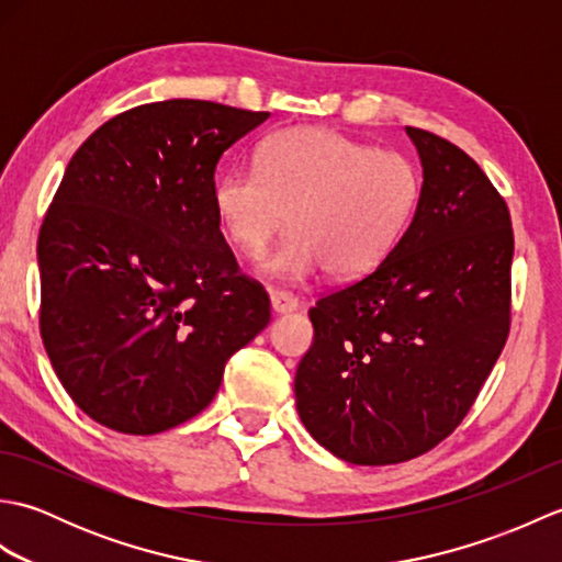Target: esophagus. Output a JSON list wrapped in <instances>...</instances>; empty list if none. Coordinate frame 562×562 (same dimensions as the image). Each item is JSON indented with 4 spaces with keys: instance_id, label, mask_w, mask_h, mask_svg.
Here are the masks:
<instances>
[{
    "instance_id": "1",
    "label": "esophagus",
    "mask_w": 562,
    "mask_h": 562,
    "mask_svg": "<svg viewBox=\"0 0 562 562\" xmlns=\"http://www.w3.org/2000/svg\"><path fill=\"white\" fill-rule=\"evenodd\" d=\"M270 308L274 314H292L300 308V300H296L292 292L270 290Z\"/></svg>"
}]
</instances>
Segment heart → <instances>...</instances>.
I'll list each match as a JSON object with an SVG mask.
<instances>
[{"label": "heart", "mask_w": 562, "mask_h": 562, "mask_svg": "<svg viewBox=\"0 0 562 562\" xmlns=\"http://www.w3.org/2000/svg\"><path fill=\"white\" fill-rule=\"evenodd\" d=\"M423 193L415 164L326 127H288L258 149V169L217 176L212 207L236 250L258 256L284 224L292 232L260 272L304 280L318 270L362 278L408 229Z\"/></svg>", "instance_id": "heart-1"}]
</instances>
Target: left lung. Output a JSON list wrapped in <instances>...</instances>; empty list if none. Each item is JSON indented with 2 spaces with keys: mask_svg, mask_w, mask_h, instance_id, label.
<instances>
[{
  "mask_svg": "<svg viewBox=\"0 0 562 562\" xmlns=\"http://www.w3.org/2000/svg\"><path fill=\"white\" fill-rule=\"evenodd\" d=\"M423 193L396 248L308 312L314 342L294 376L296 413L357 465L420 457L449 437L509 333V210L469 154L405 127Z\"/></svg>",
  "mask_w": 562,
  "mask_h": 562,
  "instance_id": "1",
  "label": "left lung"
}]
</instances>
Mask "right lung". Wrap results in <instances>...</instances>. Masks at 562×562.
<instances>
[{"instance_id": "add662e5", "label": "right lung", "mask_w": 562, "mask_h": 562, "mask_svg": "<svg viewBox=\"0 0 562 562\" xmlns=\"http://www.w3.org/2000/svg\"><path fill=\"white\" fill-rule=\"evenodd\" d=\"M270 113L171 99L111 117L67 164L38 236L41 336L91 420L157 435L212 403L270 324L214 217V169Z\"/></svg>"}]
</instances>
